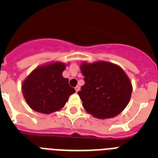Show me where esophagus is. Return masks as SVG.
<instances>
[{"mask_svg": "<svg viewBox=\"0 0 158 158\" xmlns=\"http://www.w3.org/2000/svg\"><path fill=\"white\" fill-rule=\"evenodd\" d=\"M75 90H76V92L77 93V92L80 90V86H76V87H75Z\"/></svg>", "mask_w": 158, "mask_h": 158, "instance_id": "1", "label": "esophagus"}]
</instances>
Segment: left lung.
<instances>
[{"label":"left lung","instance_id":"1","mask_svg":"<svg viewBox=\"0 0 158 158\" xmlns=\"http://www.w3.org/2000/svg\"><path fill=\"white\" fill-rule=\"evenodd\" d=\"M85 85L78 95L86 111L96 118L116 116L127 107L132 92L129 78L120 67L107 62H84Z\"/></svg>","mask_w":158,"mask_h":158}]
</instances>
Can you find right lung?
Returning a JSON list of instances; mask_svg holds the SVG:
<instances>
[{
	"mask_svg": "<svg viewBox=\"0 0 158 158\" xmlns=\"http://www.w3.org/2000/svg\"><path fill=\"white\" fill-rule=\"evenodd\" d=\"M65 65L54 62L35 69L23 81V97L31 108L38 112L50 114L65 106L69 96L75 93L68 78L62 73Z\"/></svg>",
	"mask_w": 158,
	"mask_h": 158,
	"instance_id": "obj_1",
	"label": "right lung"
}]
</instances>
